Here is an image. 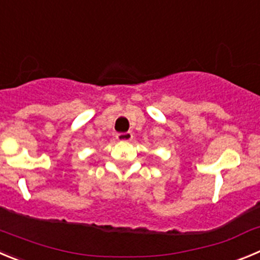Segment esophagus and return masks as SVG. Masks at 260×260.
<instances>
[{
  "label": "esophagus",
  "instance_id": "obj_1",
  "mask_svg": "<svg viewBox=\"0 0 260 260\" xmlns=\"http://www.w3.org/2000/svg\"><path fill=\"white\" fill-rule=\"evenodd\" d=\"M132 138H133V135L131 132L118 133V135H116V140H118V141H131Z\"/></svg>",
  "mask_w": 260,
  "mask_h": 260
}]
</instances>
